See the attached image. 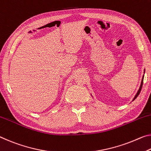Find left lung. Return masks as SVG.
Listing matches in <instances>:
<instances>
[{
	"instance_id": "8db88e82",
	"label": "left lung",
	"mask_w": 151,
	"mask_h": 151,
	"mask_svg": "<svg viewBox=\"0 0 151 151\" xmlns=\"http://www.w3.org/2000/svg\"><path fill=\"white\" fill-rule=\"evenodd\" d=\"M143 79H144V76H143V77H142V82H141V85H140V88H139V89H138V92H137V93H136V95H135V97H134V98L133 99V101L134 100L136 97H137L138 96V95L140 94V91H141V89H142V85H143Z\"/></svg>"
}]
</instances>
